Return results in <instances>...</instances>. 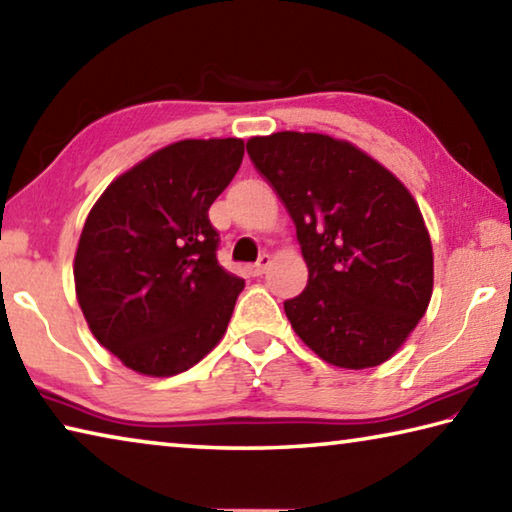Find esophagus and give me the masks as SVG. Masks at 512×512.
I'll list each match as a JSON object with an SVG mask.
<instances>
[{
  "label": "esophagus",
  "instance_id": "esophagus-1",
  "mask_svg": "<svg viewBox=\"0 0 512 512\" xmlns=\"http://www.w3.org/2000/svg\"><path fill=\"white\" fill-rule=\"evenodd\" d=\"M268 266H271V257H268V255H262V257L257 259L255 264H250V266H248V275H253V277L264 275V273L268 271Z\"/></svg>",
  "mask_w": 512,
  "mask_h": 512
}]
</instances>
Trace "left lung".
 <instances>
[{"instance_id":"1","label":"left lung","mask_w":512,"mask_h":512,"mask_svg":"<svg viewBox=\"0 0 512 512\" xmlns=\"http://www.w3.org/2000/svg\"><path fill=\"white\" fill-rule=\"evenodd\" d=\"M246 149L287 205L309 268L305 291L284 302L293 332L339 368L391 359L433 291L429 230L409 189L329 135L282 131Z\"/></svg>"}]
</instances>
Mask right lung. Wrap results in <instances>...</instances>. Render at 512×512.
Listing matches in <instances>:
<instances>
[{"instance_id": "obj_1", "label": "right lung", "mask_w": 512, "mask_h": 512, "mask_svg": "<svg viewBox=\"0 0 512 512\" xmlns=\"http://www.w3.org/2000/svg\"><path fill=\"white\" fill-rule=\"evenodd\" d=\"M244 140H180L112 180L85 219L74 284L90 332L146 377L196 366L228 329L244 280L216 259L207 210Z\"/></svg>"}]
</instances>
